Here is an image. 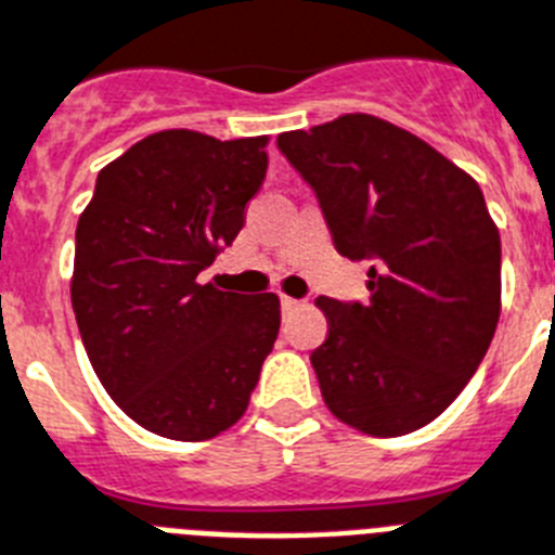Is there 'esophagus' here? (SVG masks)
Returning <instances> with one entry per match:
<instances>
[{
    "instance_id": "esophagus-1",
    "label": "esophagus",
    "mask_w": 555,
    "mask_h": 555,
    "mask_svg": "<svg viewBox=\"0 0 555 555\" xmlns=\"http://www.w3.org/2000/svg\"><path fill=\"white\" fill-rule=\"evenodd\" d=\"M299 307H305V301L291 299V296H282V313H293V310H299Z\"/></svg>"
}]
</instances>
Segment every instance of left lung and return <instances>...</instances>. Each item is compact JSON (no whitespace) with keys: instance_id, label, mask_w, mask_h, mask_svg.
Wrapping results in <instances>:
<instances>
[{"instance_id":"obj_1","label":"left lung","mask_w":555,"mask_h":555,"mask_svg":"<svg viewBox=\"0 0 555 555\" xmlns=\"http://www.w3.org/2000/svg\"><path fill=\"white\" fill-rule=\"evenodd\" d=\"M276 143L315 191L335 250L372 262L366 305L315 299L321 398L364 435L423 428L472 380L500 321V231L477 180L364 112Z\"/></svg>"}]
</instances>
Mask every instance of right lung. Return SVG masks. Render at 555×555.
Segmentation results:
<instances>
[{
	"mask_svg": "<svg viewBox=\"0 0 555 555\" xmlns=\"http://www.w3.org/2000/svg\"><path fill=\"white\" fill-rule=\"evenodd\" d=\"M264 146V134H149L98 171L78 217L69 296L83 349L109 398L169 440L234 426L279 335L276 293L199 282L245 225Z\"/></svg>",
	"mask_w": 555,
	"mask_h": 555,
	"instance_id": "1",
	"label": "right lung"
}]
</instances>
